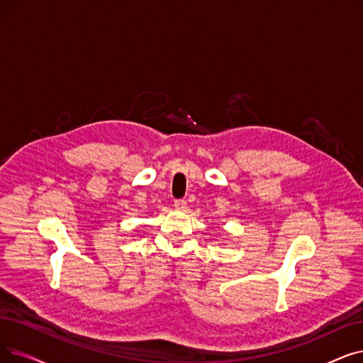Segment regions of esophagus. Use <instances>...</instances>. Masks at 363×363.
<instances>
[{"label":"esophagus","mask_w":363,"mask_h":363,"mask_svg":"<svg viewBox=\"0 0 363 363\" xmlns=\"http://www.w3.org/2000/svg\"><path fill=\"white\" fill-rule=\"evenodd\" d=\"M173 206H175V209H178V211H185L186 209V201L185 200H177Z\"/></svg>","instance_id":"1"}]
</instances>
